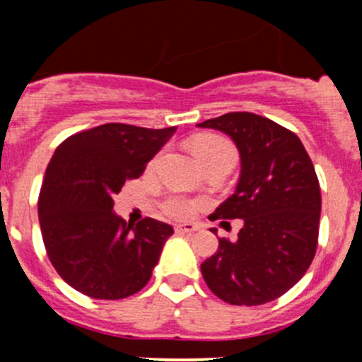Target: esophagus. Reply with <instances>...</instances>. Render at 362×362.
Here are the masks:
<instances>
[{
	"mask_svg": "<svg viewBox=\"0 0 362 362\" xmlns=\"http://www.w3.org/2000/svg\"><path fill=\"white\" fill-rule=\"evenodd\" d=\"M175 231H177L178 235H187V233L198 231V226L191 224V222H187V224H178L175 226Z\"/></svg>",
	"mask_w": 362,
	"mask_h": 362,
	"instance_id": "esophagus-1",
	"label": "esophagus"
}]
</instances>
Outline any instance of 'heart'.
Instances as JSON below:
<instances>
[{"label": "heart", "mask_w": 362, "mask_h": 362, "mask_svg": "<svg viewBox=\"0 0 362 362\" xmlns=\"http://www.w3.org/2000/svg\"><path fill=\"white\" fill-rule=\"evenodd\" d=\"M191 151L202 164L211 163V160H231L233 163L236 158L233 145L215 134H202V136L192 138ZM164 211L175 218H187L196 211V203L185 196L173 194L164 202Z\"/></svg>", "instance_id": "b5f03b06"}]
</instances>
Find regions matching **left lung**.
Wrapping results in <instances>:
<instances>
[{"instance_id":"1","label":"left lung","mask_w":362,"mask_h":362,"mask_svg":"<svg viewBox=\"0 0 362 362\" xmlns=\"http://www.w3.org/2000/svg\"><path fill=\"white\" fill-rule=\"evenodd\" d=\"M198 127L217 129L240 152L235 192L211 218H242L238 240H218L202 264L210 291L229 305H264L299 282L315 255L320 187L301 140L250 112H231ZM211 233L217 229L211 228Z\"/></svg>"}]
</instances>
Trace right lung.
I'll use <instances>...</instances> for the list:
<instances>
[{
  "label": "right lung",
  "instance_id": "obj_1",
  "mask_svg": "<svg viewBox=\"0 0 362 362\" xmlns=\"http://www.w3.org/2000/svg\"><path fill=\"white\" fill-rule=\"evenodd\" d=\"M175 131L112 122L73 134L56 148L38 218L50 262L75 291L122 299L151 280L173 228L151 217L126 222L113 211V196L144 173Z\"/></svg>",
  "mask_w": 362,
  "mask_h": 362
}]
</instances>
